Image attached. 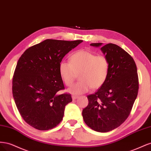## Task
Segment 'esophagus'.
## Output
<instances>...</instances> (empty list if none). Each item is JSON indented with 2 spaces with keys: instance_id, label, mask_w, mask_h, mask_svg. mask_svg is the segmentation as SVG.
Instances as JSON below:
<instances>
[{
  "instance_id": "1",
  "label": "esophagus",
  "mask_w": 151,
  "mask_h": 151,
  "mask_svg": "<svg viewBox=\"0 0 151 151\" xmlns=\"http://www.w3.org/2000/svg\"><path fill=\"white\" fill-rule=\"evenodd\" d=\"M79 96H75V95H73L72 96V99L73 100H75V99H77L78 98Z\"/></svg>"
}]
</instances>
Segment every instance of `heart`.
Returning a JSON list of instances; mask_svg holds the SVG:
<instances>
[{"instance_id":"b5f03b06","label":"heart","mask_w":151,"mask_h":151,"mask_svg":"<svg viewBox=\"0 0 151 151\" xmlns=\"http://www.w3.org/2000/svg\"><path fill=\"white\" fill-rule=\"evenodd\" d=\"M109 71V62L106 56L86 50L73 53L70 63L63 61L59 65V74L67 86H70L79 75L80 81L68 90L76 94L86 93L91 88H101L108 78Z\"/></svg>"}]
</instances>
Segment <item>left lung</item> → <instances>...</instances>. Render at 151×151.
<instances>
[{"label":"left lung","instance_id":"1","mask_svg":"<svg viewBox=\"0 0 151 151\" xmlns=\"http://www.w3.org/2000/svg\"><path fill=\"white\" fill-rule=\"evenodd\" d=\"M99 47L101 43H91ZM101 50L109 62L104 84L88 96L89 103L83 110L86 124L91 129L107 132L121 125L129 116L139 91L137 69L134 58L118 45L108 43Z\"/></svg>","mask_w":151,"mask_h":151}]
</instances>
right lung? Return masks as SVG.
<instances>
[{
    "label": "right lung",
    "instance_id": "obj_1",
    "mask_svg": "<svg viewBox=\"0 0 151 151\" xmlns=\"http://www.w3.org/2000/svg\"><path fill=\"white\" fill-rule=\"evenodd\" d=\"M83 40L47 39L22 54L12 78V94L23 120L40 130H48L63 119L71 94H58L65 89L59 74L63 58Z\"/></svg>",
    "mask_w": 151,
    "mask_h": 151
}]
</instances>
